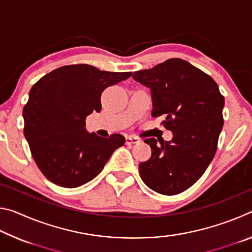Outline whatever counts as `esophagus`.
Segmentation results:
<instances>
[{"instance_id":"34e87169","label":"esophagus","mask_w":252,"mask_h":252,"mask_svg":"<svg viewBox=\"0 0 252 252\" xmlns=\"http://www.w3.org/2000/svg\"><path fill=\"white\" fill-rule=\"evenodd\" d=\"M138 142H140V140L138 138H135V136H126V144H127V146L138 143Z\"/></svg>"}]
</instances>
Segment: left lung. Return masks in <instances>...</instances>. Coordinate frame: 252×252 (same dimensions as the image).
Wrapping results in <instances>:
<instances>
[{
	"label": "left lung",
	"mask_w": 252,
	"mask_h": 252,
	"mask_svg": "<svg viewBox=\"0 0 252 252\" xmlns=\"http://www.w3.org/2000/svg\"><path fill=\"white\" fill-rule=\"evenodd\" d=\"M150 89L152 117L172 131L170 141L144 140L151 158L139 164L142 181L158 193L178 194L199 180L216 155L224 97L210 75L181 59L132 74Z\"/></svg>",
	"instance_id": "left-lung-1"
}]
</instances>
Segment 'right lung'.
Returning a JSON list of instances; mask_svg holds the SVG:
<instances>
[{
    "label": "right lung",
    "mask_w": 252,
    "mask_h": 252,
    "mask_svg": "<svg viewBox=\"0 0 252 252\" xmlns=\"http://www.w3.org/2000/svg\"><path fill=\"white\" fill-rule=\"evenodd\" d=\"M131 72L100 71L89 64L65 65L33 85L24 105V135L42 173L60 187L76 188L99 174L125 136L89 133L85 119L101 111L106 88Z\"/></svg>",
    "instance_id": "right-lung-1"
}]
</instances>
